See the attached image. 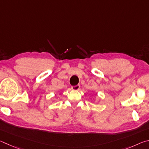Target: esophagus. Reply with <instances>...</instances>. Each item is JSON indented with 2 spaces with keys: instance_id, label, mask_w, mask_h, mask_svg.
<instances>
[{
  "instance_id": "obj_1",
  "label": "esophagus",
  "mask_w": 149,
  "mask_h": 149,
  "mask_svg": "<svg viewBox=\"0 0 149 149\" xmlns=\"http://www.w3.org/2000/svg\"><path fill=\"white\" fill-rule=\"evenodd\" d=\"M72 90H79V88H80V85H77V86H72L71 87Z\"/></svg>"
}]
</instances>
